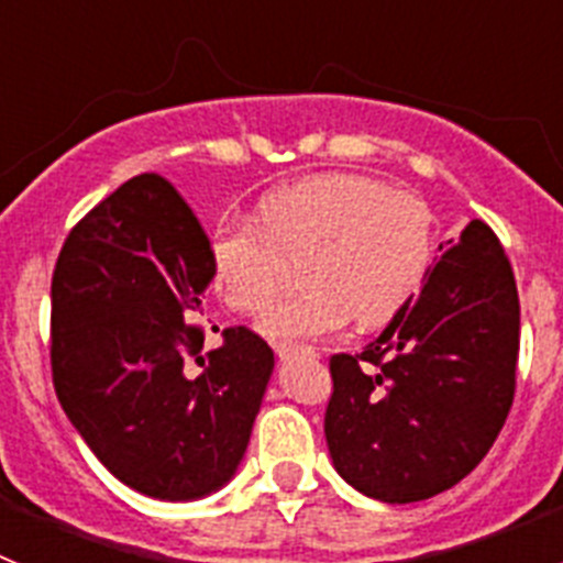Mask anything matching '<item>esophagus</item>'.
Listing matches in <instances>:
<instances>
[{"label":"esophagus","instance_id":"esophagus-1","mask_svg":"<svg viewBox=\"0 0 563 563\" xmlns=\"http://www.w3.org/2000/svg\"><path fill=\"white\" fill-rule=\"evenodd\" d=\"M276 355L282 357V361H287V357L292 355H316V350H310V346H298V343H276Z\"/></svg>","mask_w":563,"mask_h":563}]
</instances>
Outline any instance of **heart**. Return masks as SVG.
<instances>
[{
    "label": "heart",
    "instance_id": "obj_1",
    "mask_svg": "<svg viewBox=\"0 0 563 563\" xmlns=\"http://www.w3.org/2000/svg\"><path fill=\"white\" fill-rule=\"evenodd\" d=\"M434 256L431 213L411 194L366 174L332 172L273 188L253 222H222L208 239L217 296L256 316L276 296L285 262H298L305 290L258 321L276 343L383 327L420 292Z\"/></svg>",
    "mask_w": 563,
    "mask_h": 563
}]
</instances>
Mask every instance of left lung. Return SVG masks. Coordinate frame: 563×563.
I'll use <instances>...</instances> for the list:
<instances>
[{
	"label": "left lung",
	"mask_w": 563,
	"mask_h": 563,
	"mask_svg": "<svg viewBox=\"0 0 563 563\" xmlns=\"http://www.w3.org/2000/svg\"><path fill=\"white\" fill-rule=\"evenodd\" d=\"M519 292L482 220L442 242L420 296L357 355H332V465L372 499L422 501L465 479L514 406Z\"/></svg>",
	"instance_id": "left-lung-1"
}]
</instances>
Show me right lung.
I'll list each match as a JSON object with an SVG mask.
<instances>
[{
  "label": "right lung",
  "instance_id": "1",
  "mask_svg": "<svg viewBox=\"0 0 563 563\" xmlns=\"http://www.w3.org/2000/svg\"><path fill=\"white\" fill-rule=\"evenodd\" d=\"M208 285L206 231L161 174L92 208L53 273L58 402L109 474L152 499L231 482L273 375V350L245 327L202 350Z\"/></svg>",
  "mask_w": 563,
  "mask_h": 563
}]
</instances>
